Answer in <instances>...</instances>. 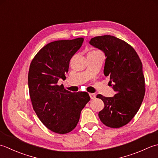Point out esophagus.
<instances>
[{"label":"esophagus","mask_w":158,"mask_h":158,"mask_svg":"<svg viewBox=\"0 0 158 158\" xmlns=\"http://www.w3.org/2000/svg\"><path fill=\"white\" fill-rule=\"evenodd\" d=\"M89 96H90V98H91V99H95L96 97V95H95V94H94V93H89Z\"/></svg>","instance_id":"obj_1"}]
</instances>
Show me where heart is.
<instances>
[{
  "label": "heart",
  "instance_id": "b5f03b06",
  "mask_svg": "<svg viewBox=\"0 0 158 158\" xmlns=\"http://www.w3.org/2000/svg\"><path fill=\"white\" fill-rule=\"evenodd\" d=\"M98 52V51H96V50H93V51H91V52H90L89 53H92V52Z\"/></svg>",
  "mask_w": 158,
  "mask_h": 158
}]
</instances>
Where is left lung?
I'll return each instance as SVG.
<instances>
[{
	"instance_id": "left-lung-1",
	"label": "left lung",
	"mask_w": 158,
	"mask_h": 158,
	"mask_svg": "<svg viewBox=\"0 0 158 158\" xmlns=\"http://www.w3.org/2000/svg\"><path fill=\"white\" fill-rule=\"evenodd\" d=\"M92 46L105 54L104 73L110 77V86L116 92L112 98L98 95L104 103L99 117L106 126L118 128L127 124L142 104L145 89L142 62L130 44L111 35L92 38Z\"/></svg>"
}]
</instances>
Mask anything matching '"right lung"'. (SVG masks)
I'll return each mask as SVG.
<instances>
[{
  "label": "right lung",
  "instance_id": "right-lung-1",
  "mask_svg": "<svg viewBox=\"0 0 158 158\" xmlns=\"http://www.w3.org/2000/svg\"><path fill=\"white\" fill-rule=\"evenodd\" d=\"M83 41L80 37L48 44L30 65L28 83L34 110L45 126L58 134L69 133L76 127L90 100L88 93H72L57 85L60 78H66L70 59Z\"/></svg>",
  "mask_w": 158,
  "mask_h": 158
}]
</instances>
